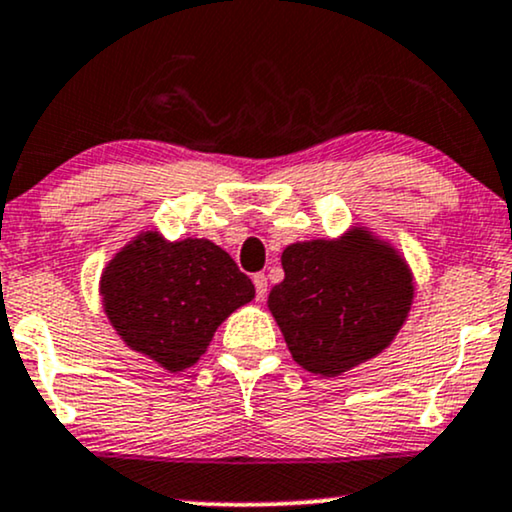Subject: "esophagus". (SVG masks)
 Returning a JSON list of instances; mask_svg holds the SVG:
<instances>
[{
	"label": "esophagus",
	"instance_id": "34e87169",
	"mask_svg": "<svg viewBox=\"0 0 512 512\" xmlns=\"http://www.w3.org/2000/svg\"><path fill=\"white\" fill-rule=\"evenodd\" d=\"M252 283H255L257 300H264V295H267V276H264L262 272L260 274H252Z\"/></svg>",
	"mask_w": 512,
	"mask_h": 512
}]
</instances>
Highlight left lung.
Masks as SVG:
<instances>
[{"instance_id":"1","label":"left lung","mask_w":512,"mask_h":512,"mask_svg":"<svg viewBox=\"0 0 512 512\" xmlns=\"http://www.w3.org/2000/svg\"><path fill=\"white\" fill-rule=\"evenodd\" d=\"M283 279L269 293L293 360L336 377L381 353L408 317L412 279L389 245L367 231L283 250Z\"/></svg>"}]
</instances>
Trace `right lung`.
I'll use <instances>...</instances> for the list:
<instances>
[{
  "label": "right lung",
  "mask_w": 512,
  "mask_h": 512,
  "mask_svg": "<svg viewBox=\"0 0 512 512\" xmlns=\"http://www.w3.org/2000/svg\"><path fill=\"white\" fill-rule=\"evenodd\" d=\"M252 298L255 286L229 252L200 238L166 243L145 233L102 274L109 322L169 372L195 365L217 326Z\"/></svg>",
  "instance_id": "right-lung-1"
}]
</instances>
